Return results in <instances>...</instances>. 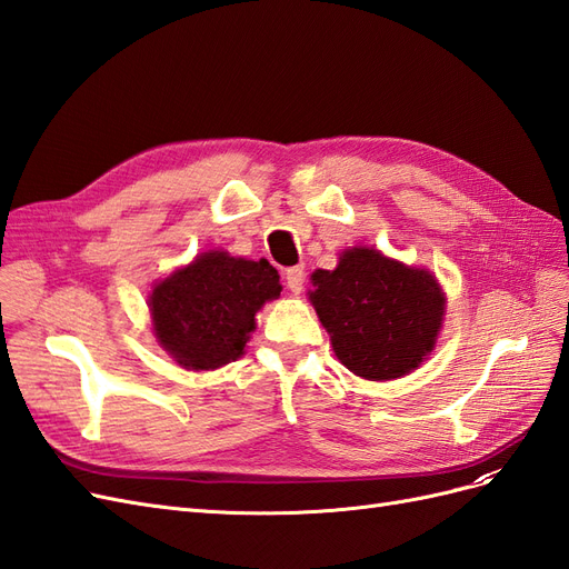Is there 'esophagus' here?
Returning a JSON list of instances; mask_svg holds the SVG:
<instances>
[{"label":"esophagus","mask_w":569,"mask_h":569,"mask_svg":"<svg viewBox=\"0 0 569 569\" xmlns=\"http://www.w3.org/2000/svg\"><path fill=\"white\" fill-rule=\"evenodd\" d=\"M303 280H306L303 268L297 266V268H287V270H284V284H287L289 291H295V295H301Z\"/></svg>","instance_id":"esophagus-1"}]
</instances>
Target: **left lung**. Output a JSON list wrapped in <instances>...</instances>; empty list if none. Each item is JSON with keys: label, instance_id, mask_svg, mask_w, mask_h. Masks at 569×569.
Here are the masks:
<instances>
[{"label": "left lung", "instance_id": "obj_1", "mask_svg": "<svg viewBox=\"0 0 569 569\" xmlns=\"http://www.w3.org/2000/svg\"><path fill=\"white\" fill-rule=\"evenodd\" d=\"M311 282L308 299L337 358L363 380L403 377L435 349L446 297L429 270L351 247L335 270H316Z\"/></svg>", "mask_w": 569, "mask_h": 569}]
</instances>
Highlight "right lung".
Returning <instances> with one entry per match:
<instances>
[{"label": "right lung", "mask_w": 569, "mask_h": 569, "mask_svg": "<svg viewBox=\"0 0 569 569\" xmlns=\"http://www.w3.org/2000/svg\"><path fill=\"white\" fill-rule=\"evenodd\" d=\"M280 291V274L266 258L206 251L153 287V335L187 370L222 368L244 353L256 313Z\"/></svg>", "instance_id": "add662e5"}]
</instances>
